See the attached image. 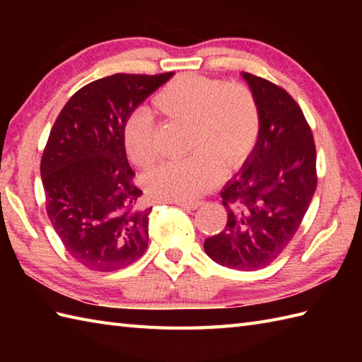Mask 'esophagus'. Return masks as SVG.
Segmentation results:
<instances>
[{
  "mask_svg": "<svg viewBox=\"0 0 362 362\" xmlns=\"http://www.w3.org/2000/svg\"><path fill=\"white\" fill-rule=\"evenodd\" d=\"M175 205H179L180 209H183V210H196L202 205V202H199V201H196V202H179V201H175Z\"/></svg>",
  "mask_w": 362,
  "mask_h": 362,
  "instance_id": "1",
  "label": "esophagus"
}]
</instances>
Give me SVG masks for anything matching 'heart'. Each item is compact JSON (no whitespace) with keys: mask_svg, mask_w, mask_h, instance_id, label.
<instances>
[{"mask_svg":"<svg viewBox=\"0 0 362 362\" xmlns=\"http://www.w3.org/2000/svg\"><path fill=\"white\" fill-rule=\"evenodd\" d=\"M153 105L173 121H191V149L146 177L157 199L194 202L216 187L228 171L240 168L259 136V105L250 87L201 74L177 76L153 96ZM124 143L136 165L151 166L160 157V135L152 115L138 109L124 124Z\"/></svg>","mask_w":362,"mask_h":362,"instance_id":"1","label":"heart"}]
</instances>
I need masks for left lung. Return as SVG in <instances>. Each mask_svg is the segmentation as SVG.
I'll use <instances>...</instances> for the list:
<instances>
[{
  "instance_id": "1",
  "label": "left lung",
  "mask_w": 362,
  "mask_h": 362,
  "mask_svg": "<svg viewBox=\"0 0 362 362\" xmlns=\"http://www.w3.org/2000/svg\"><path fill=\"white\" fill-rule=\"evenodd\" d=\"M259 105L255 149L221 191L227 224L206 238L213 261L238 271H258L286 249L317 187L316 144L300 105L286 90L243 73Z\"/></svg>"
}]
</instances>
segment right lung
<instances>
[{"label": "right lung", "instance_id": "right-lung-1", "mask_svg": "<svg viewBox=\"0 0 362 362\" xmlns=\"http://www.w3.org/2000/svg\"><path fill=\"white\" fill-rule=\"evenodd\" d=\"M174 73H118L70 98L45 146L46 213L66 252L90 271L112 272L144 255L149 213L124 148L132 112Z\"/></svg>", "mask_w": 362, "mask_h": 362}]
</instances>
